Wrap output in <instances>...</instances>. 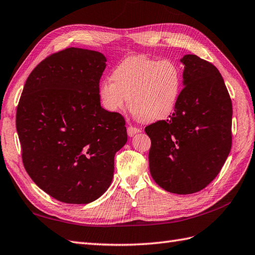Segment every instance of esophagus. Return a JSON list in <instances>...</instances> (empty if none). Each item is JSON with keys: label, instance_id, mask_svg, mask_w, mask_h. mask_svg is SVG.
<instances>
[{"label": "esophagus", "instance_id": "1", "mask_svg": "<svg viewBox=\"0 0 255 255\" xmlns=\"http://www.w3.org/2000/svg\"><path fill=\"white\" fill-rule=\"evenodd\" d=\"M140 131H141V130H140L139 128L133 127V126H129V127L127 128V132H128L129 137H132V135H134L135 133H138V132H140Z\"/></svg>", "mask_w": 255, "mask_h": 255}]
</instances>
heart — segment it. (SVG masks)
I'll list each match as a JSON object with an SVG mask.
<instances>
[{"instance_id": "1", "label": "heart", "mask_w": 255, "mask_h": 255, "mask_svg": "<svg viewBox=\"0 0 255 255\" xmlns=\"http://www.w3.org/2000/svg\"><path fill=\"white\" fill-rule=\"evenodd\" d=\"M112 80H103L98 88L104 109L120 112L128 102L130 112L143 123L166 118L181 89V74L174 62H158L144 55L125 58L114 68Z\"/></svg>"}]
</instances>
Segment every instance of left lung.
<instances>
[{
  "mask_svg": "<svg viewBox=\"0 0 255 255\" xmlns=\"http://www.w3.org/2000/svg\"><path fill=\"white\" fill-rule=\"evenodd\" d=\"M183 89L174 113L145 127L152 178L171 193L202 190L232 149L233 104L222 75L197 55L181 58Z\"/></svg>",
  "mask_w": 255,
  "mask_h": 255,
  "instance_id": "1",
  "label": "left lung"
}]
</instances>
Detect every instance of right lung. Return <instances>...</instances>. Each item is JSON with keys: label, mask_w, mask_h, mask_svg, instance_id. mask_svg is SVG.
Returning a JSON list of instances; mask_svg holds the SVG:
<instances>
[{"label": "right lung", "mask_w": 255, "mask_h": 255, "mask_svg": "<svg viewBox=\"0 0 255 255\" xmlns=\"http://www.w3.org/2000/svg\"><path fill=\"white\" fill-rule=\"evenodd\" d=\"M102 53L68 47L39 63L26 80L16 112L25 169L61 202L100 198L114 175V156L127 142L125 120L101 106Z\"/></svg>", "instance_id": "add662e5"}]
</instances>
